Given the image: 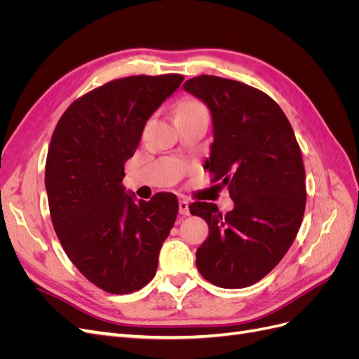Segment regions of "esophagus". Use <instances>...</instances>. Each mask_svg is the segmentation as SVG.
I'll list each match as a JSON object with an SVG mask.
<instances>
[{"label": "esophagus", "instance_id": "obj_1", "mask_svg": "<svg viewBox=\"0 0 359 359\" xmlns=\"http://www.w3.org/2000/svg\"><path fill=\"white\" fill-rule=\"evenodd\" d=\"M180 212L182 215H189L190 210H189V201L186 199H180Z\"/></svg>", "mask_w": 359, "mask_h": 359}]
</instances>
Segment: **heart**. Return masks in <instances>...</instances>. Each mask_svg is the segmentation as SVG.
I'll return each mask as SVG.
<instances>
[{
  "label": "heart",
  "instance_id": "b5f03b06",
  "mask_svg": "<svg viewBox=\"0 0 359 359\" xmlns=\"http://www.w3.org/2000/svg\"><path fill=\"white\" fill-rule=\"evenodd\" d=\"M203 111H206V109H205V106H203L201 102L194 100V99H186V100L180 102V103H178V106H177V114H186V112H203Z\"/></svg>",
  "mask_w": 359,
  "mask_h": 359
}]
</instances>
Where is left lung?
<instances>
[{
    "mask_svg": "<svg viewBox=\"0 0 359 359\" xmlns=\"http://www.w3.org/2000/svg\"><path fill=\"white\" fill-rule=\"evenodd\" d=\"M184 90L210 107L214 142L205 169L227 187L233 210L215 203L189 208L208 223L196 266L224 289L252 286L273 271L299 231L306 210V170L289 119L268 94L243 82L201 74Z\"/></svg>",
    "mask_w": 359,
    "mask_h": 359,
    "instance_id": "1",
    "label": "left lung"
}]
</instances>
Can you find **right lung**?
Instances as JSON below:
<instances>
[{
    "label": "right lung",
    "instance_id": "obj_1",
    "mask_svg": "<svg viewBox=\"0 0 359 359\" xmlns=\"http://www.w3.org/2000/svg\"><path fill=\"white\" fill-rule=\"evenodd\" d=\"M182 74L127 76L76 99L48 149L45 184L53 229L73 265L115 295L142 289L178 214L173 193L135 202L123 187L148 118Z\"/></svg>",
    "mask_w": 359,
    "mask_h": 359
}]
</instances>
